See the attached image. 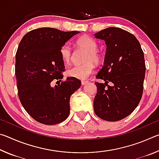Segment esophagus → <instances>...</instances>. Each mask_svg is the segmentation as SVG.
Masks as SVG:
<instances>
[{
    "instance_id": "obj_1",
    "label": "esophagus",
    "mask_w": 159,
    "mask_h": 159,
    "mask_svg": "<svg viewBox=\"0 0 159 159\" xmlns=\"http://www.w3.org/2000/svg\"><path fill=\"white\" fill-rule=\"evenodd\" d=\"M88 83V81H87V80H82V81H81V84H82L83 85H85V84H87Z\"/></svg>"
}]
</instances>
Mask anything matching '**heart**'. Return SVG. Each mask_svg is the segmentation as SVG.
<instances>
[{
    "instance_id": "heart-1",
    "label": "heart",
    "mask_w": 159,
    "mask_h": 159,
    "mask_svg": "<svg viewBox=\"0 0 159 159\" xmlns=\"http://www.w3.org/2000/svg\"><path fill=\"white\" fill-rule=\"evenodd\" d=\"M76 45L88 51L85 59V64L74 65L67 70V75L70 77L80 80H85L93 71L94 63H99L101 60V56L98 53V45L95 40L87 36L80 37L76 41ZM61 60L64 63L68 64L71 60L72 51L69 44L64 45L60 50Z\"/></svg>"
}]
</instances>
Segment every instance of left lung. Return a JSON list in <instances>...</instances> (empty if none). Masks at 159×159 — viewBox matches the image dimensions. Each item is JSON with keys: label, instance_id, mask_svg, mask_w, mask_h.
<instances>
[{"label": "left lung", "instance_id": "8db88e82", "mask_svg": "<svg viewBox=\"0 0 159 159\" xmlns=\"http://www.w3.org/2000/svg\"><path fill=\"white\" fill-rule=\"evenodd\" d=\"M94 36L107 45L104 65L96 76L105 83L95 82L94 111L102 119L117 121L140 102L146 71L144 52L136 37L122 29L109 27Z\"/></svg>", "mask_w": 159, "mask_h": 159}]
</instances>
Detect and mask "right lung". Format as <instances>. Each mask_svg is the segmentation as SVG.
Masks as SVG:
<instances>
[{"mask_svg":"<svg viewBox=\"0 0 159 159\" xmlns=\"http://www.w3.org/2000/svg\"><path fill=\"white\" fill-rule=\"evenodd\" d=\"M78 34L39 28L26 34L19 44L15 57L19 98L28 114L43 124L55 125L68 118L70 98L81 85L80 80L68 77L51 86L54 79H62L65 70L61 48Z\"/></svg>","mask_w":159,"mask_h":159,"instance_id":"1","label":"right lung"}]
</instances>
